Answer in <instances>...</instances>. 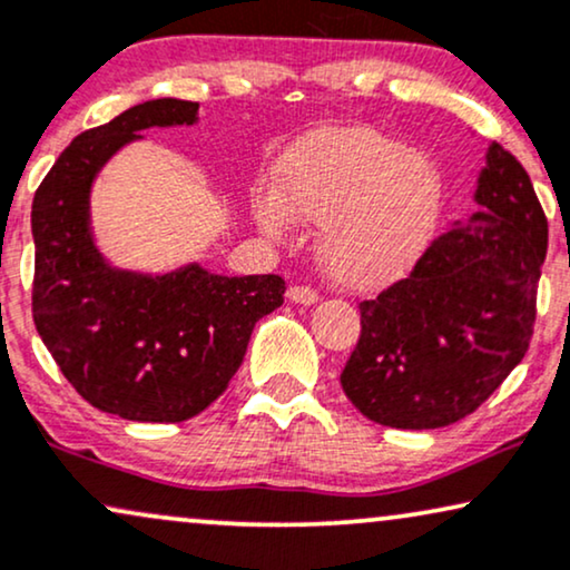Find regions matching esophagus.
<instances>
[{"mask_svg":"<svg viewBox=\"0 0 570 570\" xmlns=\"http://www.w3.org/2000/svg\"><path fill=\"white\" fill-rule=\"evenodd\" d=\"M286 299L294 302V305H315L318 302V292H313L309 286H289L286 289Z\"/></svg>","mask_w":570,"mask_h":570,"instance_id":"esophagus-1","label":"esophagus"}]
</instances>
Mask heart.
Listing matches in <instances>:
<instances>
[{
    "label": "heart",
    "mask_w": 570,
    "mask_h": 570,
    "mask_svg": "<svg viewBox=\"0 0 570 570\" xmlns=\"http://www.w3.org/2000/svg\"><path fill=\"white\" fill-rule=\"evenodd\" d=\"M276 204L257 202L255 220L284 239L286 219L323 226V268L347 289H384L405 278L442 215V173L423 153L373 128H318L286 149Z\"/></svg>",
    "instance_id": "b5f03b06"
}]
</instances>
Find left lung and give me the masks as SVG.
Masks as SVG:
<instances>
[{"mask_svg":"<svg viewBox=\"0 0 570 570\" xmlns=\"http://www.w3.org/2000/svg\"><path fill=\"white\" fill-rule=\"evenodd\" d=\"M473 202L481 210L439 236L407 278L360 302L363 328L342 389L381 426H450L529 350L547 218L529 173L497 141Z\"/></svg>","mask_w":570,"mask_h":570,"instance_id":"1","label":"left lung"}]
</instances>
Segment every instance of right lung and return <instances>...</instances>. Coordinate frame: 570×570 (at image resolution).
Wrapping results in <instances>:
<instances>
[{
  "label": "right lung",
  "instance_id": "right-lung-1",
  "mask_svg": "<svg viewBox=\"0 0 570 570\" xmlns=\"http://www.w3.org/2000/svg\"><path fill=\"white\" fill-rule=\"evenodd\" d=\"M199 124V105L149 99L83 131L57 157L31 207L33 323L62 376L102 413L181 423L226 392L252 328L284 302L281 276L118 268L97 247L94 181L147 128Z\"/></svg>",
  "mask_w": 570,
  "mask_h": 570
}]
</instances>
